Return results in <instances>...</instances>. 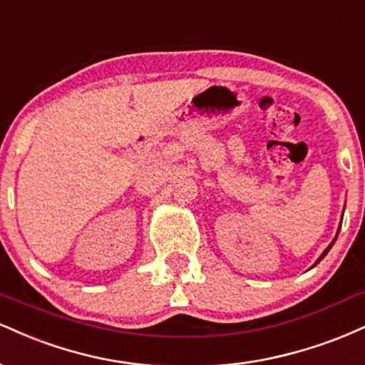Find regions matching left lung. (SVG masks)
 <instances>
[{
  "label": "left lung",
  "mask_w": 365,
  "mask_h": 365,
  "mask_svg": "<svg viewBox=\"0 0 365 365\" xmlns=\"http://www.w3.org/2000/svg\"><path fill=\"white\" fill-rule=\"evenodd\" d=\"M333 244H334V242H331V245L328 247V249H326V250H324V252H322V255H321V257H319V261H321V259H322V257H324V255H326V254H328V252H329V249H331V247H333ZM319 261H317V262H319ZM317 262H316V264H317Z\"/></svg>",
  "instance_id": "8db88e82"
}]
</instances>
